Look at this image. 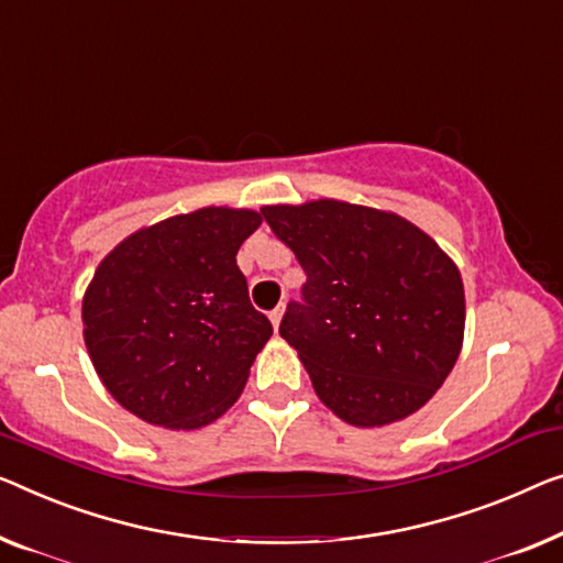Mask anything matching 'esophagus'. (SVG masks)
<instances>
[{
  "label": "esophagus",
  "mask_w": 563,
  "mask_h": 563,
  "mask_svg": "<svg viewBox=\"0 0 563 563\" xmlns=\"http://www.w3.org/2000/svg\"><path fill=\"white\" fill-rule=\"evenodd\" d=\"M283 313H285V306H278V308H273V310H271V321H273V329H275V331L280 329Z\"/></svg>",
  "instance_id": "1"
}]
</instances>
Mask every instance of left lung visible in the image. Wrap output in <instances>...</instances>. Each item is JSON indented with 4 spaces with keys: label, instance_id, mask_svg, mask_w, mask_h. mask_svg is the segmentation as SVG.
<instances>
[{
    "label": "left lung",
    "instance_id": "obj_1",
    "mask_svg": "<svg viewBox=\"0 0 563 563\" xmlns=\"http://www.w3.org/2000/svg\"><path fill=\"white\" fill-rule=\"evenodd\" d=\"M306 273L280 335L318 399L354 427L405 419L432 399L463 349L455 263L405 217L349 201L263 207Z\"/></svg>",
    "mask_w": 563,
    "mask_h": 563
}]
</instances>
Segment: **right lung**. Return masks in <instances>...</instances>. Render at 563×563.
<instances>
[{"label": "right lung", "instance_id": "add662e5", "mask_svg": "<svg viewBox=\"0 0 563 563\" xmlns=\"http://www.w3.org/2000/svg\"><path fill=\"white\" fill-rule=\"evenodd\" d=\"M263 217L205 207L151 224L98 265L82 335L100 382L148 424L197 430L228 412L273 335L238 250Z\"/></svg>", "mask_w": 563, "mask_h": 563}]
</instances>
